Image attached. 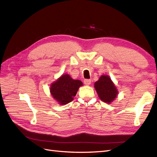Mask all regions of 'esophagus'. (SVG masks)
<instances>
[{
  "instance_id": "1",
  "label": "esophagus",
  "mask_w": 157,
  "mask_h": 157,
  "mask_svg": "<svg viewBox=\"0 0 157 157\" xmlns=\"http://www.w3.org/2000/svg\"><path fill=\"white\" fill-rule=\"evenodd\" d=\"M91 82H92V80L90 79H85L84 80V83L86 85H87V86H88V85L91 84Z\"/></svg>"
}]
</instances>
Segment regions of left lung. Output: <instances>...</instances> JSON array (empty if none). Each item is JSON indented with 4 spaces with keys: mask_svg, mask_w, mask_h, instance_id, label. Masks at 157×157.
<instances>
[{
    "mask_svg": "<svg viewBox=\"0 0 157 157\" xmlns=\"http://www.w3.org/2000/svg\"><path fill=\"white\" fill-rule=\"evenodd\" d=\"M94 88L99 98L105 103H111L115 99L118 90L111 78L107 75H101L94 84Z\"/></svg>",
    "mask_w": 157,
    "mask_h": 157,
    "instance_id": "obj_1",
    "label": "left lung"
}]
</instances>
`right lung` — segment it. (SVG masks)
Returning <instances> with one entry per match:
<instances>
[{
	"mask_svg": "<svg viewBox=\"0 0 157 157\" xmlns=\"http://www.w3.org/2000/svg\"><path fill=\"white\" fill-rule=\"evenodd\" d=\"M83 85L79 80H74L69 75H63L50 85V93L60 105H65L73 100L78 88Z\"/></svg>",
	"mask_w": 157,
	"mask_h": 157,
	"instance_id": "right-lung-1",
	"label": "right lung"
}]
</instances>
